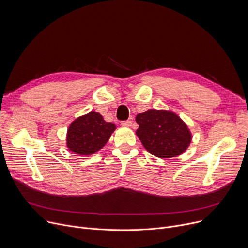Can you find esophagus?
I'll return each mask as SVG.
<instances>
[{"instance_id": "34e87169", "label": "esophagus", "mask_w": 248, "mask_h": 248, "mask_svg": "<svg viewBox=\"0 0 248 248\" xmlns=\"http://www.w3.org/2000/svg\"><path fill=\"white\" fill-rule=\"evenodd\" d=\"M132 124H133V122L132 121H129V120H127V121H124V122H122L121 123V124L122 125H124V126H131L132 125Z\"/></svg>"}]
</instances>
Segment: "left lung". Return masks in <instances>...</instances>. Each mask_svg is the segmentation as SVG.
I'll return each instance as SVG.
<instances>
[{
  "instance_id": "1",
  "label": "left lung",
  "mask_w": 248,
  "mask_h": 248,
  "mask_svg": "<svg viewBox=\"0 0 248 248\" xmlns=\"http://www.w3.org/2000/svg\"><path fill=\"white\" fill-rule=\"evenodd\" d=\"M137 135L142 146L158 158L169 159L186 151L192 140L186 124L171 111L151 109L139 113Z\"/></svg>"
}]
</instances>
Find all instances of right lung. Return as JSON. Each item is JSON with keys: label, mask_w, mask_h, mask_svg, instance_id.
Segmentation results:
<instances>
[{"label": "right lung", "mask_w": 248, "mask_h": 248, "mask_svg": "<svg viewBox=\"0 0 248 248\" xmlns=\"http://www.w3.org/2000/svg\"><path fill=\"white\" fill-rule=\"evenodd\" d=\"M115 129L100 113L91 111L76 119L67 132V147L75 154L90 155L106 146Z\"/></svg>", "instance_id": "add662e5"}]
</instances>
